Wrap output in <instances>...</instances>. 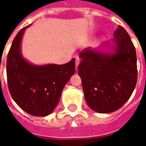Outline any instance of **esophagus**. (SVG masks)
<instances>
[{
	"instance_id": "esophagus-1",
	"label": "esophagus",
	"mask_w": 146,
	"mask_h": 146,
	"mask_svg": "<svg viewBox=\"0 0 146 146\" xmlns=\"http://www.w3.org/2000/svg\"><path fill=\"white\" fill-rule=\"evenodd\" d=\"M80 64V58L78 57L76 58V69H77V67Z\"/></svg>"
}]
</instances>
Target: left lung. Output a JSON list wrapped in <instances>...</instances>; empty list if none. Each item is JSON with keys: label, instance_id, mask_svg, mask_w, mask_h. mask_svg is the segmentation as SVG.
<instances>
[{"label": "left lung", "instance_id": "8db88e82", "mask_svg": "<svg viewBox=\"0 0 146 146\" xmlns=\"http://www.w3.org/2000/svg\"><path fill=\"white\" fill-rule=\"evenodd\" d=\"M103 43L101 49L87 48L80 53L78 74L81 78L86 102L92 110L109 113L122 107L137 83L136 51L127 32L119 26L114 38Z\"/></svg>", "mask_w": 146, "mask_h": 146}]
</instances>
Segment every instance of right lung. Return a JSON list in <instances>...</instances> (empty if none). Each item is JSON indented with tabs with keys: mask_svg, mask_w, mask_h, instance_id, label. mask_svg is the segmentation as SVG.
Returning a JSON list of instances; mask_svg holds the SVG:
<instances>
[{
	"mask_svg": "<svg viewBox=\"0 0 146 146\" xmlns=\"http://www.w3.org/2000/svg\"><path fill=\"white\" fill-rule=\"evenodd\" d=\"M17 33L7 58V79L11 97L26 113L46 116L59 102L65 85L75 73V58L63 65L36 66L21 53V41L27 27Z\"/></svg>",
	"mask_w": 146,
	"mask_h": 146,
	"instance_id": "obj_1",
	"label": "right lung"
}]
</instances>
